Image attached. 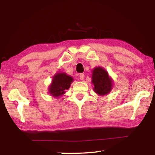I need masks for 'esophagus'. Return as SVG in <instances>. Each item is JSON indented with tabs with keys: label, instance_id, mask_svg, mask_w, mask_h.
<instances>
[{
	"label": "esophagus",
	"instance_id": "1",
	"mask_svg": "<svg viewBox=\"0 0 155 155\" xmlns=\"http://www.w3.org/2000/svg\"><path fill=\"white\" fill-rule=\"evenodd\" d=\"M79 77H80V79L81 80H84V73H80V75H79Z\"/></svg>",
	"mask_w": 155,
	"mask_h": 155
}]
</instances>
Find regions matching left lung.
Returning a JSON list of instances; mask_svg holds the SVG:
<instances>
[{"label":"left lung","instance_id":"left-lung-1","mask_svg":"<svg viewBox=\"0 0 155 155\" xmlns=\"http://www.w3.org/2000/svg\"><path fill=\"white\" fill-rule=\"evenodd\" d=\"M92 81L94 86V92L99 95L107 94L111 90L112 80L102 68L98 67L94 69Z\"/></svg>","mask_w":155,"mask_h":155}]
</instances>
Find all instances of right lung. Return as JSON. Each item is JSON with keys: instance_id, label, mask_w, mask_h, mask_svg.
Returning <instances> with one entry per match:
<instances>
[{"instance_id": "add662e5", "label": "right lung", "mask_w": 155, "mask_h": 155, "mask_svg": "<svg viewBox=\"0 0 155 155\" xmlns=\"http://www.w3.org/2000/svg\"><path fill=\"white\" fill-rule=\"evenodd\" d=\"M73 78L65 73H58L54 75L52 84L49 87L50 94L54 97H59L65 93V90L69 89Z\"/></svg>"}]
</instances>
